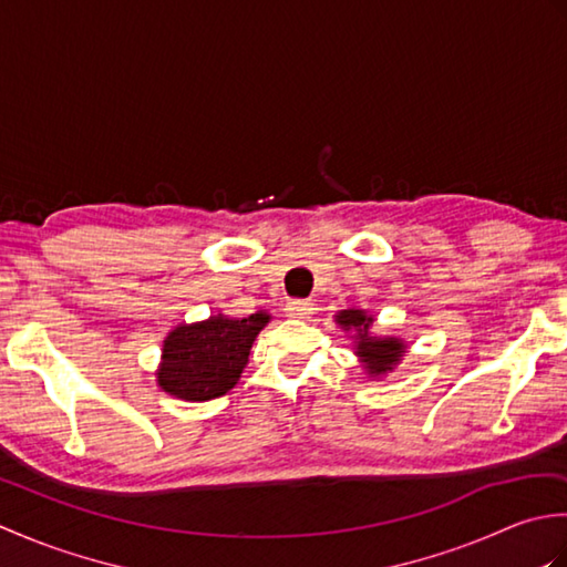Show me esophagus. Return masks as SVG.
Returning <instances> with one entry per match:
<instances>
[{
    "instance_id": "esophagus-1",
    "label": "esophagus",
    "mask_w": 567,
    "mask_h": 567,
    "mask_svg": "<svg viewBox=\"0 0 567 567\" xmlns=\"http://www.w3.org/2000/svg\"><path fill=\"white\" fill-rule=\"evenodd\" d=\"M285 315L290 319H309L315 315V302H307V299H292V302L285 307Z\"/></svg>"
}]
</instances>
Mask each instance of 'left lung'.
Instances as JSON below:
<instances>
[{
	"mask_svg": "<svg viewBox=\"0 0 567 567\" xmlns=\"http://www.w3.org/2000/svg\"><path fill=\"white\" fill-rule=\"evenodd\" d=\"M339 329L346 331L348 339L353 341V353L363 368L368 380L388 378L394 368L402 363L406 355V341L400 336H378L372 333V321L375 317L365 309H341L333 315Z\"/></svg>",
	"mask_w": 567,
	"mask_h": 567,
	"instance_id": "1",
	"label": "left lung"
}]
</instances>
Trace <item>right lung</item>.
<instances>
[{
  "mask_svg": "<svg viewBox=\"0 0 567 567\" xmlns=\"http://www.w3.org/2000/svg\"><path fill=\"white\" fill-rule=\"evenodd\" d=\"M270 311L236 319L214 315L204 321L177 323L165 336L155 382L183 402H209L236 388L248 365L252 341L270 323Z\"/></svg>",
  "mask_w": 567,
  "mask_h": 567,
  "instance_id": "add662e5",
  "label": "right lung"
}]
</instances>
